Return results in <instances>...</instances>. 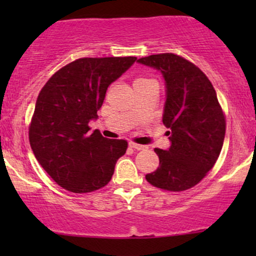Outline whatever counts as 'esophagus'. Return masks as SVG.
Listing matches in <instances>:
<instances>
[{"label":"esophagus","mask_w":256,"mask_h":256,"mask_svg":"<svg viewBox=\"0 0 256 256\" xmlns=\"http://www.w3.org/2000/svg\"><path fill=\"white\" fill-rule=\"evenodd\" d=\"M128 146H130L131 148H134V149H137V150H146V149L148 148V146H143V144H138V143H136V142H130V143H128Z\"/></svg>","instance_id":"esophagus-1"}]
</instances>
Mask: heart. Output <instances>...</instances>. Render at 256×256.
<instances>
[{"instance_id":"heart-1","label":"heart","mask_w":256,"mask_h":256,"mask_svg":"<svg viewBox=\"0 0 256 256\" xmlns=\"http://www.w3.org/2000/svg\"><path fill=\"white\" fill-rule=\"evenodd\" d=\"M140 79H144V78H140ZM137 80H138V79H137Z\"/></svg>"}]
</instances>
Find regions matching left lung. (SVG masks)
Returning <instances> with one entry per match:
<instances>
[{
    "label": "left lung",
    "instance_id": "left-lung-1",
    "mask_svg": "<svg viewBox=\"0 0 256 256\" xmlns=\"http://www.w3.org/2000/svg\"><path fill=\"white\" fill-rule=\"evenodd\" d=\"M154 67L166 82L162 122L170 131L168 150L155 148L160 165L146 176L152 186L184 192L204 179L218 160L226 120L207 76L186 58L165 52L138 58Z\"/></svg>",
    "mask_w": 256,
    "mask_h": 256
}]
</instances>
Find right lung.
I'll return each instance as SVG.
<instances>
[{
	"label": "right lung",
	"instance_id": "1",
	"mask_svg": "<svg viewBox=\"0 0 256 256\" xmlns=\"http://www.w3.org/2000/svg\"><path fill=\"white\" fill-rule=\"evenodd\" d=\"M137 58H82L67 64L40 90L28 126L34 156L61 188L84 194L110 183L125 140H108L89 122L98 118L108 86Z\"/></svg>",
	"mask_w": 256,
	"mask_h": 256
}]
</instances>
